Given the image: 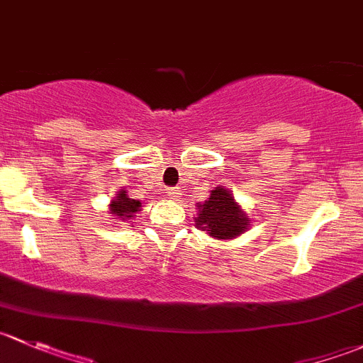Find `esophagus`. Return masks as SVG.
<instances>
[{"label": "esophagus", "instance_id": "esophagus-1", "mask_svg": "<svg viewBox=\"0 0 363 363\" xmlns=\"http://www.w3.org/2000/svg\"><path fill=\"white\" fill-rule=\"evenodd\" d=\"M165 193H167V196L172 198V200H177V196H179V189L177 188H167Z\"/></svg>", "mask_w": 363, "mask_h": 363}]
</instances>
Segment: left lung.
<instances>
[{"label": "left lung", "instance_id": "left-lung-1", "mask_svg": "<svg viewBox=\"0 0 363 363\" xmlns=\"http://www.w3.org/2000/svg\"><path fill=\"white\" fill-rule=\"evenodd\" d=\"M196 207L194 224L216 240H233L250 228L249 213L224 186L213 188L211 196L196 203Z\"/></svg>", "mask_w": 363, "mask_h": 363}]
</instances>
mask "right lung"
<instances>
[{
    "label": "right lung",
    "instance_id": "obj_1",
    "mask_svg": "<svg viewBox=\"0 0 363 363\" xmlns=\"http://www.w3.org/2000/svg\"><path fill=\"white\" fill-rule=\"evenodd\" d=\"M140 207H143V203L128 196L127 189L123 188L116 191V196L109 203V213H111V219L114 220H130L135 213H139Z\"/></svg>",
    "mask_w": 363,
    "mask_h": 363
}]
</instances>
